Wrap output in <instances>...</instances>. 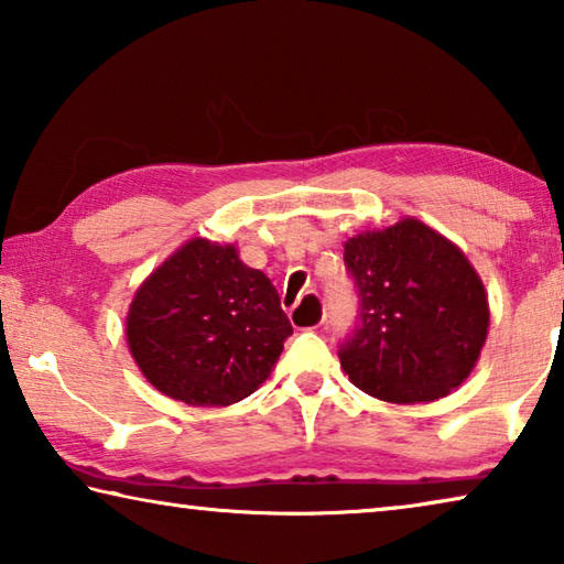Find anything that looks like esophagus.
I'll use <instances>...</instances> for the list:
<instances>
[{"label":"esophagus","mask_w":564,"mask_h":564,"mask_svg":"<svg viewBox=\"0 0 564 564\" xmlns=\"http://www.w3.org/2000/svg\"><path fill=\"white\" fill-rule=\"evenodd\" d=\"M305 295H311L308 299V303H311V308L305 311V313H299V311H291V321L295 323V326H301V328H318L323 321H326V308H323V301L318 299L316 293H305ZM303 295V299H305Z\"/></svg>","instance_id":"esophagus-1"}]
</instances>
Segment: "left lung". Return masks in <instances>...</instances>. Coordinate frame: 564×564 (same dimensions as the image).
<instances>
[{
    "label": "left lung",
    "instance_id": "8db88e82",
    "mask_svg": "<svg viewBox=\"0 0 564 564\" xmlns=\"http://www.w3.org/2000/svg\"><path fill=\"white\" fill-rule=\"evenodd\" d=\"M343 261L358 293V323L338 348L352 386L388 403H425L470 376L490 311L460 248L403 218L350 238Z\"/></svg>",
    "mask_w": 564,
    "mask_h": 564
}]
</instances>
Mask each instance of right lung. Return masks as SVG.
Instances as JSON below:
<instances>
[{
	"instance_id": "add662e5",
	"label": "right lung",
	"mask_w": 564,
	"mask_h": 564,
	"mask_svg": "<svg viewBox=\"0 0 564 564\" xmlns=\"http://www.w3.org/2000/svg\"><path fill=\"white\" fill-rule=\"evenodd\" d=\"M293 333L275 285L234 246L194 238L141 283L127 338L141 373L186 405H231L271 376Z\"/></svg>"
}]
</instances>
